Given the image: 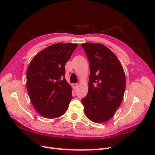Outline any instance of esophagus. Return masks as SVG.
<instances>
[{
	"mask_svg": "<svg viewBox=\"0 0 155 155\" xmlns=\"http://www.w3.org/2000/svg\"><path fill=\"white\" fill-rule=\"evenodd\" d=\"M72 86H73V87H74V89H76L77 87H78V84H76V83H74V84H72Z\"/></svg>",
	"mask_w": 155,
	"mask_h": 155,
	"instance_id": "obj_1",
	"label": "esophagus"
}]
</instances>
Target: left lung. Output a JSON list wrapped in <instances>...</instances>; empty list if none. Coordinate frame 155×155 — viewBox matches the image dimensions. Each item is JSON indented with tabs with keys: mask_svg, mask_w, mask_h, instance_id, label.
<instances>
[{
	"mask_svg": "<svg viewBox=\"0 0 155 155\" xmlns=\"http://www.w3.org/2000/svg\"><path fill=\"white\" fill-rule=\"evenodd\" d=\"M90 64L88 94L81 101L87 118L95 123L110 120L122 101L125 75L116 55L100 43L81 44Z\"/></svg>",
	"mask_w": 155,
	"mask_h": 155,
	"instance_id": "1",
	"label": "left lung"
}]
</instances>
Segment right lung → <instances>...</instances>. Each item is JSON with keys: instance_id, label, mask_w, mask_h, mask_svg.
I'll return each mask as SVG.
<instances>
[{"instance_id": "1", "label": "right lung", "mask_w": 155, "mask_h": 155, "mask_svg": "<svg viewBox=\"0 0 155 155\" xmlns=\"http://www.w3.org/2000/svg\"><path fill=\"white\" fill-rule=\"evenodd\" d=\"M77 44L58 43L41 50L31 61L26 72V88L39 114L57 118L68 109L72 87L65 76V64Z\"/></svg>"}]
</instances>
